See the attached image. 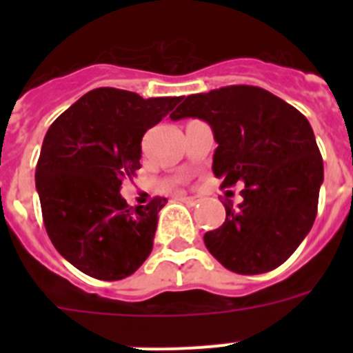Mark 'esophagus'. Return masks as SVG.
I'll use <instances>...</instances> for the list:
<instances>
[{"label":"esophagus","mask_w":353,"mask_h":353,"mask_svg":"<svg viewBox=\"0 0 353 353\" xmlns=\"http://www.w3.org/2000/svg\"><path fill=\"white\" fill-rule=\"evenodd\" d=\"M180 199H182L183 203H187V205H191V207H194V205H198L199 201H201V199L199 198H196V196H180Z\"/></svg>","instance_id":"esophagus-1"}]
</instances>
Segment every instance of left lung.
Instances as JSON below:
<instances>
[{
  "instance_id": "8db88e82",
  "label": "left lung",
  "mask_w": 353,
  "mask_h": 353,
  "mask_svg": "<svg viewBox=\"0 0 353 353\" xmlns=\"http://www.w3.org/2000/svg\"><path fill=\"white\" fill-rule=\"evenodd\" d=\"M189 117L214 130L212 171L221 187L245 183L244 201L224 205L226 221L205 233V245L232 272L274 270L316 217L323 161L310 121L283 99L248 84L185 97L171 120Z\"/></svg>"
}]
</instances>
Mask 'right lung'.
Returning a JSON list of instances; mask_svg holds the SVG:
<instances>
[{
	"mask_svg": "<svg viewBox=\"0 0 353 353\" xmlns=\"http://www.w3.org/2000/svg\"><path fill=\"white\" fill-rule=\"evenodd\" d=\"M180 101L97 88L49 127L35 173L43 226L56 251L86 276L118 281L150 256L166 198L132 208L120 187L141 168L146 130Z\"/></svg>",
	"mask_w": 353,
	"mask_h": 353,
	"instance_id": "right-lung-1",
	"label": "right lung"
}]
</instances>
